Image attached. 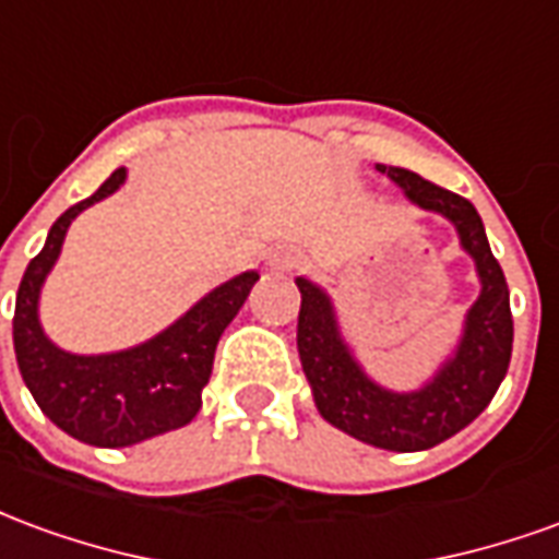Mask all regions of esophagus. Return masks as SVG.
Returning a JSON list of instances; mask_svg holds the SVG:
<instances>
[{
	"label": "esophagus",
	"instance_id": "esophagus-1",
	"mask_svg": "<svg viewBox=\"0 0 559 559\" xmlns=\"http://www.w3.org/2000/svg\"><path fill=\"white\" fill-rule=\"evenodd\" d=\"M299 263V254H296V248H287V245H278V248H272L266 254V266L272 272H287Z\"/></svg>",
	"mask_w": 559,
	"mask_h": 559
}]
</instances>
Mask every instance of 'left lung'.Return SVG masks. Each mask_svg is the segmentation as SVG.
<instances>
[{
    "label": "left lung",
    "mask_w": 559,
    "mask_h": 559,
    "mask_svg": "<svg viewBox=\"0 0 559 559\" xmlns=\"http://www.w3.org/2000/svg\"><path fill=\"white\" fill-rule=\"evenodd\" d=\"M416 206L440 212L455 224L461 248L473 257L479 299L464 320L455 353L416 392H392L374 383L356 362L335 317V305L314 281L296 278L299 359L320 416L344 433L389 452H421L467 428L503 383L512 359V311L503 269L491 254L476 206L404 167L377 164Z\"/></svg>",
    "instance_id": "obj_1"
}]
</instances>
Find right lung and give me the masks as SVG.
<instances>
[{
  "mask_svg": "<svg viewBox=\"0 0 559 559\" xmlns=\"http://www.w3.org/2000/svg\"><path fill=\"white\" fill-rule=\"evenodd\" d=\"M122 182L126 167L110 173L95 194L56 218L41 254L32 257L23 272L14 305V353L35 404L56 428L80 443L104 449L134 445L194 419L203 404L200 395L212 374L221 332L230 326L260 278L257 272H242L224 281L173 326L138 347L98 356H78L56 347L38 320L44 278L59 260L71 221L92 203L119 191Z\"/></svg>",
  "mask_w": 559,
  "mask_h": 559,
  "instance_id": "right-lung-1",
  "label": "right lung"
}]
</instances>
